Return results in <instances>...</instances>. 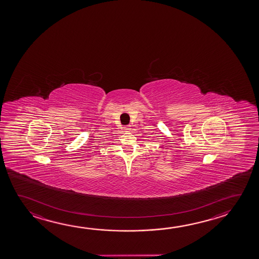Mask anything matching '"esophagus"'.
Listing matches in <instances>:
<instances>
[{
    "instance_id": "34e87169",
    "label": "esophagus",
    "mask_w": 259,
    "mask_h": 259,
    "mask_svg": "<svg viewBox=\"0 0 259 259\" xmlns=\"http://www.w3.org/2000/svg\"><path fill=\"white\" fill-rule=\"evenodd\" d=\"M130 127H131L130 125H124V126H123V129H124L125 131H128V130H130V129H131Z\"/></svg>"
}]
</instances>
